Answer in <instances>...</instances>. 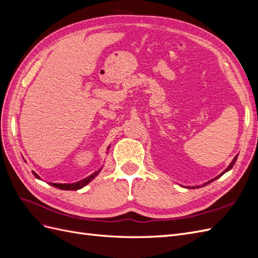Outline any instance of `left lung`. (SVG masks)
I'll return each instance as SVG.
<instances>
[{
    "label": "left lung",
    "mask_w": 258,
    "mask_h": 258,
    "mask_svg": "<svg viewBox=\"0 0 258 258\" xmlns=\"http://www.w3.org/2000/svg\"><path fill=\"white\" fill-rule=\"evenodd\" d=\"M237 158H238V154L235 156V157H233L232 158V160L229 162V165L227 166V167H226L223 171H222V172L220 173V174H218V175H216L214 178H212V179H210V181H208L207 183H205L204 185H201V186H192V187H190V188H199V187H202V186H206L207 184H210L211 182H213L214 181V179H216V178H218V177H221L224 173H226V172H228V171L233 167V165H235V163H236V160H237Z\"/></svg>",
    "instance_id": "8db88e82"
}]
</instances>
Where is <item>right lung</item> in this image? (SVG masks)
Listing matches in <instances>:
<instances>
[{"label": "right lung", "instance_id": "obj_1", "mask_svg": "<svg viewBox=\"0 0 258 258\" xmlns=\"http://www.w3.org/2000/svg\"><path fill=\"white\" fill-rule=\"evenodd\" d=\"M110 147H111V144L106 147V154H108V150H110ZM23 160L26 161V159H23ZM103 166L104 165H101L98 169H96L95 171H92V172L89 173L88 175H86L84 177H81L79 179H75V181H70V182H59V181L58 182H48V184H50L53 187H57V188H59V189H64V190H77V189H81V188H83L84 186L89 184L92 181V179L95 178L100 173V171L102 170ZM32 173L34 174V176L36 178L43 179L41 177V174L38 173V172H36V171H32Z\"/></svg>", "mask_w": 258, "mask_h": 258}]
</instances>
